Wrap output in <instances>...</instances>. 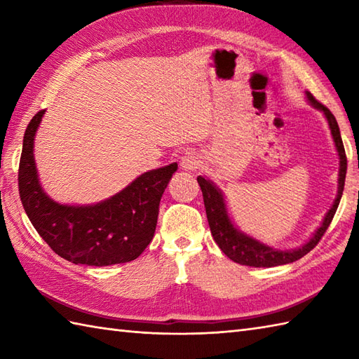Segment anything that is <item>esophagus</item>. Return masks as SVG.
<instances>
[{
	"mask_svg": "<svg viewBox=\"0 0 359 359\" xmlns=\"http://www.w3.org/2000/svg\"><path fill=\"white\" fill-rule=\"evenodd\" d=\"M201 163H202V160L199 156L196 154V152H187V154L180 160L182 170H185V171H194L201 166Z\"/></svg>",
	"mask_w": 359,
	"mask_h": 359,
	"instance_id": "1",
	"label": "esophagus"
}]
</instances>
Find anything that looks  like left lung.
<instances>
[{
	"mask_svg": "<svg viewBox=\"0 0 359 359\" xmlns=\"http://www.w3.org/2000/svg\"><path fill=\"white\" fill-rule=\"evenodd\" d=\"M306 94H307V98L310 100V103L313 104L316 109L323 111L327 121H329L330 131L333 135L334 144H337L339 162H341L337 199H334L333 207L329 210V212H327L323 225L318 228V231L315 233L313 238H311L306 243V245L297 248V250L280 251V250H273L270 247L264 245V243L251 239L245 234H242L241 231L236 230L234 225L231 224L230 217H228V215H226L222 193H220L210 180L202 177V175L197 177V182H199L202 194H203V203H205V210H207V217H208V224H210V230H211L212 238H215L219 248L222 250L224 253L231 259V261L238 262L241 265L276 266V265H284V264L297 261V259L306 256L309 251H311L318 245V242L321 241L324 233L327 231V228H329V225L332 224L334 212H337V210H338V205H339V201L342 197V191H344L346 172H347V157H346L344 144H342L339 126H338L337 118H334V116L330 112V109L327 108V106H324L321 102H318L310 93H306Z\"/></svg>",
	"mask_w": 359,
	"mask_h": 359,
	"instance_id": "obj_1",
	"label": "left lung"
}]
</instances>
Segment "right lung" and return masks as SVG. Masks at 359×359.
Wrapping results in <instances>:
<instances>
[{
  "mask_svg": "<svg viewBox=\"0 0 359 359\" xmlns=\"http://www.w3.org/2000/svg\"><path fill=\"white\" fill-rule=\"evenodd\" d=\"M44 109L29 121L18 168L22 207L44 242L72 264L104 266L139 257L154 238L158 205L177 163L137 177L111 199L89 207H69L50 201L38 184L34 137Z\"/></svg>",
  "mask_w": 359,
  "mask_h": 359,
  "instance_id": "1",
  "label": "right lung"
}]
</instances>
